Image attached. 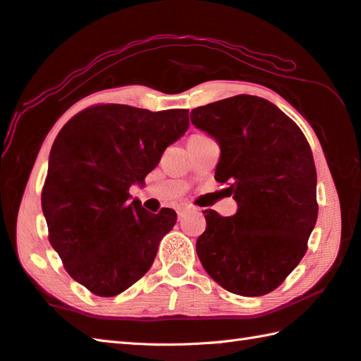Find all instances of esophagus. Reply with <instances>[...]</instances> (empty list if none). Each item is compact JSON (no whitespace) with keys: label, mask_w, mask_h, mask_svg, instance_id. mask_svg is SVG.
Returning a JSON list of instances; mask_svg holds the SVG:
<instances>
[{"label":"esophagus","mask_w":361,"mask_h":361,"mask_svg":"<svg viewBox=\"0 0 361 361\" xmlns=\"http://www.w3.org/2000/svg\"><path fill=\"white\" fill-rule=\"evenodd\" d=\"M189 209V207H186V204H181V207H178V209H176V213H178V216L181 217L183 214L186 213V211Z\"/></svg>","instance_id":"obj_1"}]
</instances>
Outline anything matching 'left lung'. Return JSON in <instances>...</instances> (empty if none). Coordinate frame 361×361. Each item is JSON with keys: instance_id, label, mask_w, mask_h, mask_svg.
Instances as JSON below:
<instances>
[{"instance_id": "1", "label": "left lung", "mask_w": 361, "mask_h": 361, "mask_svg": "<svg viewBox=\"0 0 361 361\" xmlns=\"http://www.w3.org/2000/svg\"><path fill=\"white\" fill-rule=\"evenodd\" d=\"M190 122L221 145L214 178L238 203L231 217L203 211L207 230L195 244L203 269L233 294L271 293L305 255L317 219L308 140L285 112L255 95L200 106Z\"/></svg>"}]
</instances>
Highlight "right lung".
<instances>
[{
  "mask_svg": "<svg viewBox=\"0 0 361 361\" xmlns=\"http://www.w3.org/2000/svg\"><path fill=\"white\" fill-rule=\"evenodd\" d=\"M188 109L95 104L62 126L49 152L42 209L70 277L100 298L123 293L153 264L176 213L130 202L166 148L188 130Z\"/></svg>",
  "mask_w": 361,
  "mask_h": 361,
  "instance_id": "right-lung-1",
  "label": "right lung"
}]
</instances>
